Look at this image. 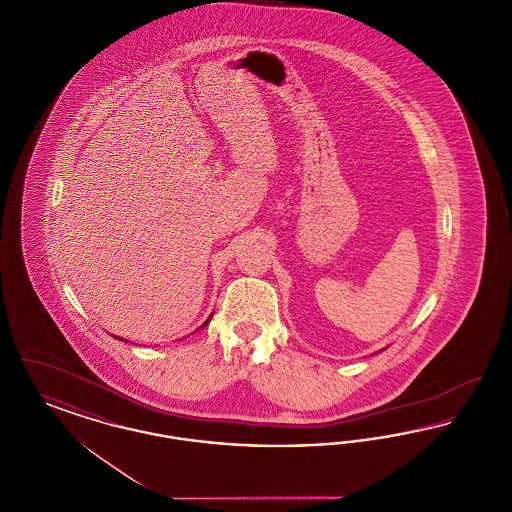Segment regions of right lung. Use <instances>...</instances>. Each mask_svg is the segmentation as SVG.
I'll return each instance as SVG.
<instances>
[{"instance_id": "add662e5", "label": "right lung", "mask_w": 512, "mask_h": 512, "mask_svg": "<svg viewBox=\"0 0 512 512\" xmlns=\"http://www.w3.org/2000/svg\"><path fill=\"white\" fill-rule=\"evenodd\" d=\"M209 320H211V318H209ZM209 320H207V322H205V324H203V326H207V324H209Z\"/></svg>"}]
</instances>
